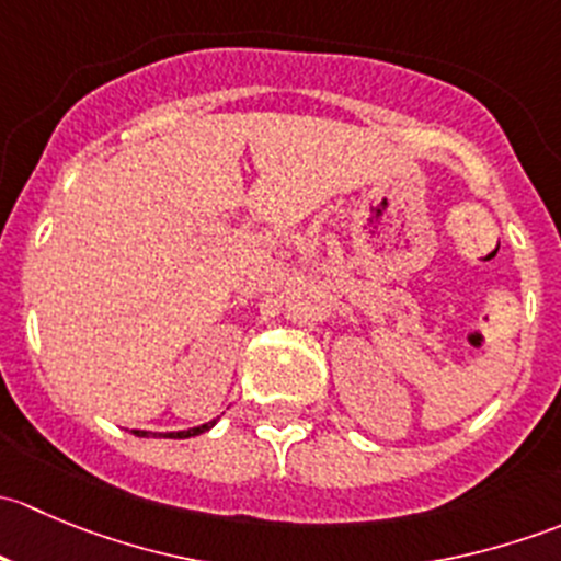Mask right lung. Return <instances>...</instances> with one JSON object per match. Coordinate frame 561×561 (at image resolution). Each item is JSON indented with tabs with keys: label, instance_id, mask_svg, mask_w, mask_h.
I'll return each instance as SVG.
<instances>
[{
	"label": "right lung",
	"instance_id": "right-lung-1",
	"mask_svg": "<svg viewBox=\"0 0 561 561\" xmlns=\"http://www.w3.org/2000/svg\"><path fill=\"white\" fill-rule=\"evenodd\" d=\"M214 423H217V421H211V423H203V426H197V428H190V432H171V434H165V437H171V439L195 437V434H203V432H208V428H211ZM135 434H138V437H146V432H135Z\"/></svg>",
	"mask_w": 561,
	"mask_h": 561
}]
</instances>
